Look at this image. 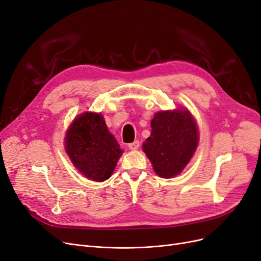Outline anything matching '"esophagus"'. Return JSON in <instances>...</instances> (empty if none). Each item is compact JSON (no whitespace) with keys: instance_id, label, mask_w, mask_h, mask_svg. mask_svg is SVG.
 I'll return each instance as SVG.
<instances>
[{"instance_id":"obj_1","label":"esophagus","mask_w":261,"mask_h":261,"mask_svg":"<svg viewBox=\"0 0 261 261\" xmlns=\"http://www.w3.org/2000/svg\"><path fill=\"white\" fill-rule=\"evenodd\" d=\"M128 147H129V149H131V150L138 149L139 147H140V142H139V141H134V142L130 143V144L128 145Z\"/></svg>"}]
</instances>
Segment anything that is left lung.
Here are the masks:
<instances>
[{
    "instance_id": "8db88e82",
    "label": "left lung",
    "mask_w": 261,
    "mask_h": 261,
    "mask_svg": "<svg viewBox=\"0 0 261 261\" xmlns=\"http://www.w3.org/2000/svg\"><path fill=\"white\" fill-rule=\"evenodd\" d=\"M197 144L196 122L187 110L159 112L151 120V134L143 150L158 176L171 178L186 167Z\"/></svg>"
}]
</instances>
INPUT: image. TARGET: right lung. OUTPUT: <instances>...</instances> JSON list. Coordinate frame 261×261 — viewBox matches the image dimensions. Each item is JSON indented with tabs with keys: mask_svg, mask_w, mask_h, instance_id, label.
<instances>
[{
	"mask_svg": "<svg viewBox=\"0 0 261 261\" xmlns=\"http://www.w3.org/2000/svg\"><path fill=\"white\" fill-rule=\"evenodd\" d=\"M65 146L79 171L90 180L100 182L111 177L122 153L103 117L92 112L74 119L66 134Z\"/></svg>",
	"mask_w": 261,
	"mask_h": 261,
	"instance_id": "add662e5",
	"label": "right lung"
}]
</instances>
